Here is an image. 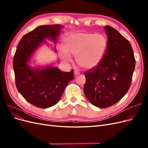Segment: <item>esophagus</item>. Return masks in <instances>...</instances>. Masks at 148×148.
Returning <instances> with one entry per match:
<instances>
[{
  "mask_svg": "<svg viewBox=\"0 0 148 148\" xmlns=\"http://www.w3.org/2000/svg\"><path fill=\"white\" fill-rule=\"evenodd\" d=\"M79 75V71H77V70H75L74 71V75L75 76H78V75Z\"/></svg>",
  "mask_w": 148,
  "mask_h": 148,
  "instance_id": "obj_1",
  "label": "esophagus"
}]
</instances>
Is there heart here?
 <instances>
[{
    "mask_svg": "<svg viewBox=\"0 0 148 148\" xmlns=\"http://www.w3.org/2000/svg\"><path fill=\"white\" fill-rule=\"evenodd\" d=\"M65 49H59V56L65 62L75 57L77 64L86 70L95 68L102 60L107 47V39L102 34L72 33L64 40Z\"/></svg>",
    "mask_w": 148,
    "mask_h": 148,
    "instance_id": "b5f03b06",
    "label": "heart"
}]
</instances>
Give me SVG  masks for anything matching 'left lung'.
I'll return each mask as SVG.
<instances>
[{"instance_id": "left-lung-1", "label": "left lung", "mask_w": 148, "mask_h": 148, "mask_svg": "<svg viewBox=\"0 0 148 148\" xmlns=\"http://www.w3.org/2000/svg\"><path fill=\"white\" fill-rule=\"evenodd\" d=\"M104 29L108 39L104 57L96 68L84 72V95L99 108L112 106L126 95L135 68L130 43L111 26Z\"/></svg>"}]
</instances>
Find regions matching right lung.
<instances>
[{
  "instance_id": "obj_1",
  "label": "right lung",
  "mask_w": 148,
  "mask_h": 148,
  "mask_svg": "<svg viewBox=\"0 0 148 148\" xmlns=\"http://www.w3.org/2000/svg\"><path fill=\"white\" fill-rule=\"evenodd\" d=\"M64 26H39L21 39L13 58V70L18 91L25 99L39 108L46 109L59 101L69 83L73 79V70L61 71L53 64H30L34 53L46 40L56 44Z\"/></svg>"
}]
</instances>
